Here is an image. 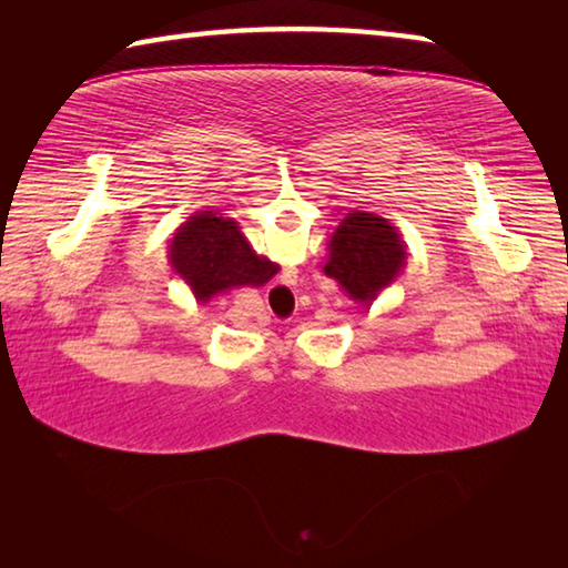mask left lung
<instances>
[{
    "label": "left lung",
    "mask_w": 568,
    "mask_h": 568,
    "mask_svg": "<svg viewBox=\"0 0 568 568\" xmlns=\"http://www.w3.org/2000/svg\"><path fill=\"white\" fill-rule=\"evenodd\" d=\"M408 253L400 230L386 217L351 210L328 240L323 273L358 305L373 301L398 281Z\"/></svg>",
    "instance_id": "8db88e82"
}]
</instances>
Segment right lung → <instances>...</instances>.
Segmentation results:
<instances>
[{"label":"right lung","mask_w":568,"mask_h":568,"mask_svg":"<svg viewBox=\"0 0 568 568\" xmlns=\"http://www.w3.org/2000/svg\"><path fill=\"white\" fill-rule=\"evenodd\" d=\"M168 261L197 303L213 301L233 287H261L281 271V265L255 253L233 217L217 210L190 215L172 233Z\"/></svg>","instance_id":"right-lung-1"}]
</instances>
